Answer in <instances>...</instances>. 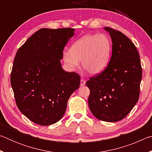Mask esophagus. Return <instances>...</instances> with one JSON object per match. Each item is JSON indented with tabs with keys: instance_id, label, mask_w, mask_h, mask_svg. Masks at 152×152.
<instances>
[{
	"instance_id": "34e87169",
	"label": "esophagus",
	"mask_w": 152,
	"mask_h": 152,
	"mask_svg": "<svg viewBox=\"0 0 152 152\" xmlns=\"http://www.w3.org/2000/svg\"><path fill=\"white\" fill-rule=\"evenodd\" d=\"M86 84V80H84L83 79L80 80V86H83Z\"/></svg>"
}]
</instances>
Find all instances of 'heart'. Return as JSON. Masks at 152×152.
<instances>
[{"mask_svg": "<svg viewBox=\"0 0 152 152\" xmlns=\"http://www.w3.org/2000/svg\"><path fill=\"white\" fill-rule=\"evenodd\" d=\"M70 52L63 55L64 63L74 70L78 61L90 74L96 75L103 71L109 62L112 52V42L106 34L86 35L72 45Z\"/></svg>", "mask_w": 152, "mask_h": 152, "instance_id": "obj_1", "label": "heart"}]
</instances>
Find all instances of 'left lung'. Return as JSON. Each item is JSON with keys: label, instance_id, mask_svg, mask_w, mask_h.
<instances>
[{"label": "left lung", "instance_id": "1", "mask_svg": "<svg viewBox=\"0 0 152 152\" xmlns=\"http://www.w3.org/2000/svg\"><path fill=\"white\" fill-rule=\"evenodd\" d=\"M112 40V56L101 74L86 82L88 105L98 119L117 122L127 116L140 96L142 78L140 55L135 45L119 31L104 27Z\"/></svg>", "mask_w": 152, "mask_h": 152}]
</instances>
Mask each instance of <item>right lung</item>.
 Returning a JSON list of instances; mask_svg holds the SVG:
<instances>
[{
  "mask_svg": "<svg viewBox=\"0 0 152 152\" xmlns=\"http://www.w3.org/2000/svg\"><path fill=\"white\" fill-rule=\"evenodd\" d=\"M74 31L43 28L15 56L11 76L15 101L20 111L36 124L48 126L59 121L69 98L79 88L78 74L67 72L60 61Z\"/></svg>",
  "mask_w": 152,
  "mask_h": 152,
  "instance_id": "add662e5",
  "label": "right lung"
}]
</instances>
